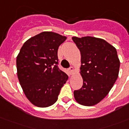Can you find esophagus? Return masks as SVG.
<instances>
[{"label":"esophagus","mask_w":129,"mask_h":129,"mask_svg":"<svg viewBox=\"0 0 129 129\" xmlns=\"http://www.w3.org/2000/svg\"><path fill=\"white\" fill-rule=\"evenodd\" d=\"M69 72H70V73L71 74H72L73 73H74V68H73V67H70V68H69Z\"/></svg>","instance_id":"obj_1"}]
</instances>
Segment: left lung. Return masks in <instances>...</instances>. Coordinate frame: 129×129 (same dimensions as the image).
Masks as SVG:
<instances>
[{"label":"left lung","mask_w":129,"mask_h":129,"mask_svg":"<svg viewBox=\"0 0 129 129\" xmlns=\"http://www.w3.org/2000/svg\"><path fill=\"white\" fill-rule=\"evenodd\" d=\"M81 53L80 74L83 85L74 90L79 104L93 106L110 92L118 78L120 61L114 47L105 40L93 37H72Z\"/></svg>","instance_id":"left-lung-1"}]
</instances>
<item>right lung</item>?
<instances>
[{
	"label": "right lung",
	"instance_id": "obj_1",
	"mask_svg": "<svg viewBox=\"0 0 129 129\" xmlns=\"http://www.w3.org/2000/svg\"><path fill=\"white\" fill-rule=\"evenodd\" d=\"M66 37L45 31L28 39L17 57V76L25 96L38 107L56 102L68 76L58 67L57 50Z\"/></svg>",
	"mask_w": 129,
	"mask_h": 129
}]
</instances>
